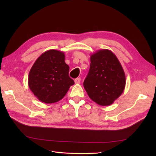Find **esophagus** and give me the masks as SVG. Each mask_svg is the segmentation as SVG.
I'll list each match as a JSON object with an SVG mask.
<instances>
[{
  "label": "esophagus",
  "mask_w": 156,
  "mask_h": 156,
  "mask_svg": "<svg viewBox=\"0 0 156 156\" xmlns=\"http://www.w3.org/2000/svg\"><path fill=\"white\" fill-rule=\"evenodd\" d=\"M80 82H81V78H80V77L75 79V84H80Z\"/></svg>",
  "instance_id": "esophagus-1"
}]
</instances>
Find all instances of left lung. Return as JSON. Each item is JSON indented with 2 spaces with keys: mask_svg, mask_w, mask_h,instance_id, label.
Masks as SVG:
<instances>
[{
  "mask_svg": "<svg viewBox=\"0 0 156 156\" xmlns=\"http://www.w3.org/2000/svg\"><path fill=\"white\" fill-rule=\"evenodd\" d=\"M83 86L89 98L100 105H110L120 96L126 86V75L111 51L99 50L90 56V66Z\"/></svg>",
  "mask_w": 156,
  "mask_h": 156,
  "instance_id": "obj_1",
  "label": "left lung"
}]
</instances>
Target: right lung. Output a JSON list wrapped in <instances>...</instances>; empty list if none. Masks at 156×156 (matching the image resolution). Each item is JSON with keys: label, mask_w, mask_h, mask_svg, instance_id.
<instances>
[{"label": "right lung", "mask_w": 156, "mask_h": 156, "mask_svg": "<svg viewBox=\"0 0 156 156\" xmlns=\"http://www.w3.org/2000/svg\"><path fill=\"white\" fill-rule=\"evenodd\" d=\"M62 51L51 49L40 55L32 66L28 77L30 90L45 103H54L65 96L73 80Z\"/></svg>", "instance_id": "obj_1"}]
</instances>
